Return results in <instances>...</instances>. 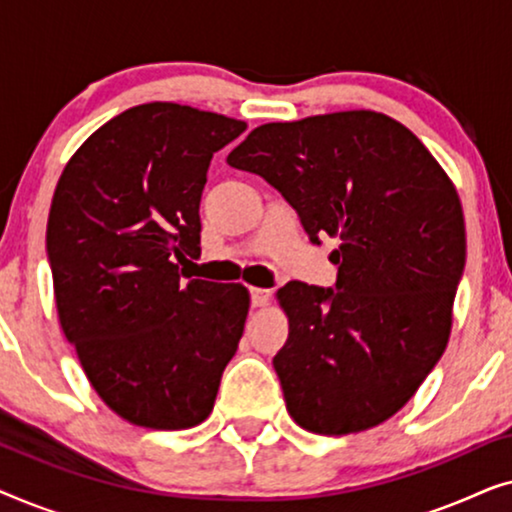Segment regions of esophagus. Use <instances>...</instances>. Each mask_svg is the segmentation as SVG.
Listing matches in <instances>:
<instances>
[{"label":"esophagus","instance_id":"1","mask_svg":"<svg viewBox=\"0 0 512 512\" xmlns=\"http://www.w3.org/2000/svg\"><path fill=\"white\" fill-rule=\"evenodd\" d=\"M270 303V291L268 289H251V305L265 307Z\"/></svg>","mask_w":512,"mask_h":512}]
</instances>
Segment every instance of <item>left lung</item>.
<instances>
[{
  "label": "left lung",
  "instance_id": "obj_1",
  "mask_svg": "<svg viewBox=\"0 0 512 512\" xmlns=\"http://www.w3.org/2000/svg\"><path fill=\"white\" fill-rule=\"evenodd\" d=\"M296 209L310 242L338 237L335 289L289 282V338L272 366L293 422L345 436L415 396L452 328L466 263L457 188L429 149L370 109L265 123L228 153Z\"/></svg>",
  "mask_w": 512,
  "mask_h": 512
}]
</instances>
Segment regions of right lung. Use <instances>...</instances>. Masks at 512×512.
<instances>
[{"label": "right lung", "instance_id": "right-lung-1", "mask_svg": "<svg viewBox=\"0 0 512 512\" xmlns=\"http://www.w3.org/2000/svg\"><path fill=\"white\" fill-rule=\"evenodd\" d=\"M244 130L186 104H139L95 130L55 186L46 249L62 333L130 424L205 422L237 352L249 291L186 283L179 263L200 256L209 160Z\"/></svg>", "mask_w": 512, "mask_h": 512}]
</instances>
